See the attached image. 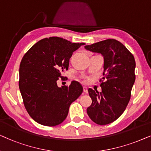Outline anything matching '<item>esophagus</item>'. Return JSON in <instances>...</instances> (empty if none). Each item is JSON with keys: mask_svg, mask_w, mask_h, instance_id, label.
<instances>
[{"mask_svg": "<svg viewBox=\"0 0 151 151\" xmlns=\"http://www.w3.org/2000/svg\"><path fill=\"white\" fill-rule=\"evenodd\" d=\"M83 92H85V93H88V89L86 87H83Z\"/></svg>", "mask_w": 151, "mask_h": 151, "instance_id": "esophagus-1", "label": "esophagus"}]
</instances>
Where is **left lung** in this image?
<instances>
[{
    "instance_id": "left-lung-1",
    "label": "left lung",
    "mask_w": 151,
    "mask_h": 151,
    "mask_svg": "<svg viewBox=\"0 0 151 151\" xmlns=\"http://www.w3.org/2000/svg\"><path fill=\"white\" fill-rule=\"evenodd\" d=\"M85 48L104 57L102 90L88 89L92 104L87 113L94 123L106 125L122 115L130 101L135 81V61L127 48L115 39L104 40Z\"/></svg>"
}]
</instances>
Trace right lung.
<instances>
[{"instance_id": "right-lung-1", "label": "right lung", "mask_w": 151, "mask_h": 151, "mask_svg": "<svg viewBox=\"0 0 151 151\" xmlns=\"http://www.w3.org/2000/svg\"><path fill=\"white\" fill-rule=\"evenodd\" d=\"M83 43H71L59 37L45 38L23 56L19 68V89L29 116L41 125L55 126L67 117L70 104L83 92L79 82L57 86L61 74L68 70L73 52Z\"/></svg>"}]
</instances>
